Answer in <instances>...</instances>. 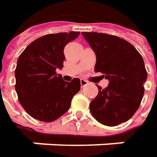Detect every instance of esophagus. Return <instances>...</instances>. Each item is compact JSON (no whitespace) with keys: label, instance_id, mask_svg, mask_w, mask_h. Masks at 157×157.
Segmentation results:
<instances>
[{"label":"esophagus","instance_id":"34e87169","mask_svg":"<svg viewBox=\"0 0 157 157\" xmlns=\"http://www.w3.org/2000/svg\"><path fill=\"white\" fill-rule=\"evenodd\" d=\"M87 84H88V82H87L86 80H85V79H80V86H81V87L86 86Z\"/></svg>","mask_w":157,"mask_h":157}]
</instances>
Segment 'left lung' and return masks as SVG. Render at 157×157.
I'll use <instances>...</instances> for the list:
<instances>
[{
  "label": "left lung",
  "instance_id": "left-lung-1",
  "mask_svg": "<svg viewBox=\"0 0 157 157\" xmlns=\"http://www.w3.org/2000/svg\"><path fill=\"white\" fill-rule=\"evenodd\" d=\"M96 56L95 72L105 74L108 86H98L90 111L101 124L108 126L126 122L140 107L147 74L137 49L119 37L98 33H81Z\"/></svg>",
  "mask_w": 157,
  "mask_h": 157
}]
</instances>
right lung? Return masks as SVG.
<instances>
[{
	"label": "right lung",
	"instance_id": "obj_1",
	"mask_svg": "<svg viewBox=\"0 0 157 157\" xmlns=\"http://www.w3.org/2000/svg\"><path fill=\"white\" fill-rule=\"evenodd\" d=\"M79 33L42 36L29 44L17 59L15 87L20 104L33 118L56 120L69 110L71 99L80 90L79 78L67 82L56 71L63 67L65 46Z\"/></svg>",
	"mask_w": 157,
	"mask_h": 157
}]
</instances>
